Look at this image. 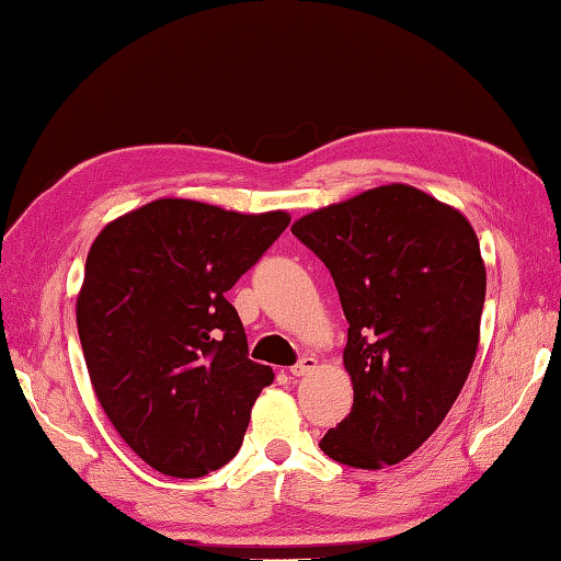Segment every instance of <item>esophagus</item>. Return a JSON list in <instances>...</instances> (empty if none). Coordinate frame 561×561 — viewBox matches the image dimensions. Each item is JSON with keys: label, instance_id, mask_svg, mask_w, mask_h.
Here are the masks:
<instances>
[{"label": "esophagus", "instance_id": "34e87169", "mask_svg": "<svg viewBox=\"0 0 561 561\" xmlns=\"http://www.w3.org/2000/svg\"><path fill=\"white\" fill-rule=\"evenodd\" d=\"M317 368V358L314 356H302L298 364L290 366V374L293 376H308L310 371H314Z\"/></svg>", "mask_w": 561, "mask_h": 561}]
</instances>
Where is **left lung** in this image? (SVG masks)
I'll use <instances>...</instances> for the list:
<instances>
[{"mask_svg":"<svg viewBox=\"0 0 561 561\" xmlns=\"http://www.w3.org/2000/svg\"><path fill=\"white\" fill-rule=\"evenodd\" d=\"M330 268L348 322L352 412L320 439L354 469L408 459L459 398L485 298L479 237L459 209L390 183L290 227Z\"/></svg>","mask_w":561,"mask_h":561,"instance_id":"obj_1","label":"left lung"}]
</instances>
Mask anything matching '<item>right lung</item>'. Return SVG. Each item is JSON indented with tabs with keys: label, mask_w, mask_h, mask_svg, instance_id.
I'll list each match as a JSON object with an SVG mask.
<instances>
[{
	"label": "right lung",
	"mask_w": 561,
	"mask_h": 561,
	"mask_svg": "<svg viewBox=\"0 0 561 561\" xmlns=\"http://www.w3.org/2000/svg\"><path fill=\"white\" fill-rule=\"evenodd\" d=\"M290 225L163 197L92 241L78 334L114 430L165 477L197 479L234 457L271 366L251 362L225 293Z\"/></svg>",
	"instance_id": "obj_1"
}]
</instances>
